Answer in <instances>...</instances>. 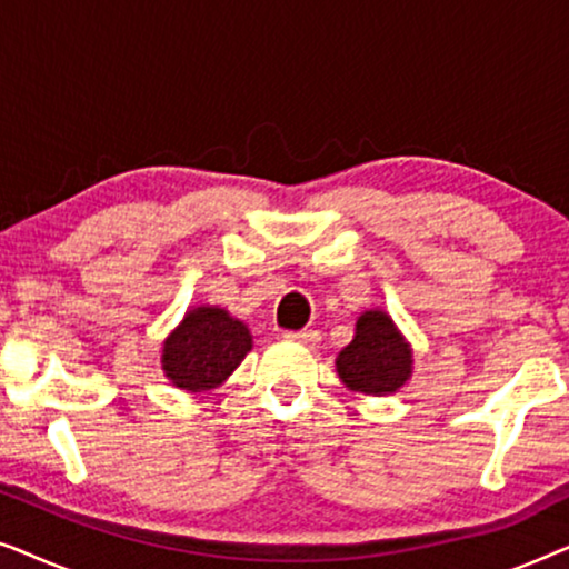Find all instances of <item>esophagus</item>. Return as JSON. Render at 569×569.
Listing matches in <instances>:
<instances>
[{"instance_id":"esophagus-1","label":"esophagus","mask_w":569,"mask_h":569,"mask_svg":"<svg viewBox=\"0 0 569 569\" xmlns=\"http://www.w3.org/2000/svg\"><path fill=\"white\" fill-rule=\"evenodd\" d=\"M287 339L290 341H298V345H308V347H313V345H318V341H321V333L318 331H313V329H300V331H287L284 333Z\"/></svg>"}]
</instances>
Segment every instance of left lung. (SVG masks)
<instances>
[{
    "instance_id": "8db88e82",
    "label": "left lung",
    "mask_w": 569,
    "mask_h": 569,
    "mask_svg": "<svg viewBox=\"0 0 569 569\" xmlns=\"http://www.w3.org/2000/svg\"><path fill=\"white\" fill-rule=\"evenodd\" d=\"M339 378L349 388L372 396L399 391L411 376V352L383 310H368L357 321L352 345L337 357Z\"/></svg>"
}]
</instances>
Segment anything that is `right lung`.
<instances>
[{"label": "right lung", "mask_w": 569, "mask_h": 569, "mask_svg": "<svg viewBox=\"0 0 569 569\" xmlns=\"http://www.w3.org/2000/svg\"><path fill=\"white\" fill-rule=\"evenodd\" d=\"M251 333L222 308H193L162 349V370L183 391H209L243 362Z\"/></svg>", "instance_id": "right-lung-1"}]
</instances>
